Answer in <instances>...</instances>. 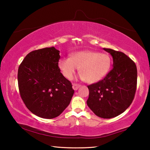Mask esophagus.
<instances>
[{"label": "esophagus", "mask_w": 150, "mask_h": 150, "mask_svg": "<svg viewBox=\"0 0 150 150\" xmlns=\"http://www.w3.org/2000/svg\"><path fill=\"white\" fill-rule=\"evenodd\" d=\"M80 87H81V85L75 84V83L73 84V90H74V91H77Z\"/></svg>", "instance_id": "obj_1"}]
</instances>
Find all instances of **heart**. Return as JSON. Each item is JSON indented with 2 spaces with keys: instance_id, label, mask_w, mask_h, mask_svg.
<instances>
[{
  "instance_id": "obj_1",
  "label": "heart",
  "mask_w": 150,
  "mask_h": 150,
  "mask_svg": "<svg viewBox=\"0 0 150 150\" xmlns=\"http://www.w3.org/2000/svg\"><path fill=\"white\" fill-rule=\"evenodd\" d=\"M112 59L106 54L92 50L75 52L69 57L62 58L58 62V67L64 77L71 79L79 68V77L88 83L100 81L110 71Z\"/></svg>"
}]
</instances>
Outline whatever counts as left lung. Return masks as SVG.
Returning a JSON list of instances; mask_svg holds the SVG:
<instances>
[{"label": "left lung", "mask_w": 150, "mask_h": 150, "mask_svg": "<svg viewBox=\"0 0 150 150\" xmlns=\"http://www.w3.org/2000/svg\"><path fill=\"white\" fill-rule=\"evenodd\" d=\"M113 59V68L103 80L88 86V107L98 117L111 118L124 112L132 103L137 85L136 65L120 52L103 48Z\"/></svg>", "instance_id": "obj_1"}]
</instances>
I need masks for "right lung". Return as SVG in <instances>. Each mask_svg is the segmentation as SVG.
Returning <instances> with one entry per match:
<instances>
[{
    "mask_svg": "<svg viewBox=\"0 0 150 150\" xmlns=\"http://www.w3.org/2000/svg\"><path fill=\"white\" fill-rule=\"evenodd\" d=\"M59 51L45 47L29 53L18 71L20 96L25 105L39 117L59 116L69 105L74 90L58 67Z\"/></svg>",
    "mask_w": 150,
    "mask_h": 150,
    "instance_id": "obj_1",
    "label": "right lung"
}]
</instances>
